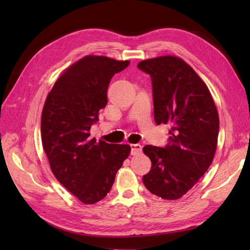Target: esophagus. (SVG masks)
Here are the masks:
<instances>
[{
	"mask_svg": "<svg viewBox=\"0 0 250 250\" xmlns=\"http://www.w3.org/2000/svg\"><path fill=\"white\" fill-rule=\"evenodd\" d=\"M131 155H139V153L142 152V145L140 144H131Z\"/></svg>",
	"mask_w": 250,
	"mask_h": 250,
	"instance_id": "obj_1",
	"label": "esophagus"
}]
</instances>
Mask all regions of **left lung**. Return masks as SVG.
Returning a JSON list of instances; mask_svg holds the SVG:
<instances>
[{"label": "left lung", "instance_id": "obj_1", "mask_svg": "<svg viewBox=\"0 0 250 250\" xmlns=\"http://www.w3.org/2000/svg\"><path fill=\"white\" fill-rule=\"evenodd\" d=\"M137 67L151 78L156 124L173 125L166 147L143 148L151 160L143 183L162 199L177 200L213 162L219 133L218 111L204 82L179 58H153L140 62Z\"/></svg>", "mask_w": 250, "mask_h": 250}]
</instances>
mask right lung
Listing matches in <instances>:
<instances>
[{"instance_id":"obj_1","label":"right lung","mask_w":250,"mask_h":250,"mask_svg":"<svg viewBox=\"0 0 250 250\" xmlns=\"http://www.w3.org/2000/svg\"><path fill=\"white\" fill-rule=\"evenodd\" d=\"M129 61L87 56L58 78L42 113L43 148L60 184L83 204L105 198L116 173L130 155L129 145L90 137L99 111L107 104V88Z\"/></svg>"}]
</instances>
